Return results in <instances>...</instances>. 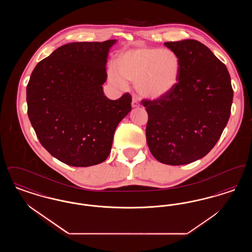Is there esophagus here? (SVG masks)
<instances>
[{
  "mask_svg": "<svg viewBox=\"0 0 252 252\" xmlns=\"http://www.w3.org/2000/svg\"><path fill=\"white\" fill-rule=\"evenodd\" d=\"M131 106L132 108H138V107H140V103H139L138 98H137L136 96H133V98H132Z\"/></svg>",
  "mask_w": 252,
  "mask_h": 252,
  "instance_id": "esophagus-1",
  "label": "esophagus"
}]
</instances>
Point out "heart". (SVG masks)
<instances>
[{
    "mask_svg": "<svg viewBox=\"0 0 252 252\" xmlns=\"http://www.w3.org/2000/svg\"><path fill=\"white\" fill-rule=\"evenodd\" d=\"M179 56L171 49L142 47L122 53L108 70L109 84L125 89L128 81H135L142 95L159 99L168 95L179 81Z\"/></svg>",
    "mask_w": 252,
    "mask_h": 252,
    "instance_id": "heart-1",
    "label": "heart"
}]
</instances>
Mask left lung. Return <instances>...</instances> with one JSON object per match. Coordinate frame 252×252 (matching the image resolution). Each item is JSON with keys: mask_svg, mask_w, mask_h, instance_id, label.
<instances>
[{"mask_svg": "<svg viewBox=\"0 0 252 252\" xmlns=\"http://www.w3.org/2000/svg\"><path fill=\"white\" fill-rule=\"evenodd\" d=\"M181 62L179 81L162 98L143 100L146 142L157 160L183 165L206 156L228 124L233 98L224 63L194 39L169 41Z\"/></svg>", "mask_w": 252, "mask_h": 252, "instance_id": "left-lung-1", "label": "left lung"}]
</instances>
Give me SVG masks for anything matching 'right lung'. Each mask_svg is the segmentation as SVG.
I'll return each instance as SVG.
<instances>
[{
	"label": "right lung",
	"instance_id": "obj_1",
	"mask_svg": "<svg viewBox=\"0 0 252 252\" xmlns=\"http://www.w3.org/2000/svg\"><path fill=\"white\" fill-rule=\"evenodd\" d=\"M116 42H72L36 64L26 87L27 112L41 145L63 163L88 167L109 155L118 124L131 110L126 93L103 92L108 50Z\"/></svg>",
	"mask_w": 252,
	"mask_h": 252
}]
</instances>
